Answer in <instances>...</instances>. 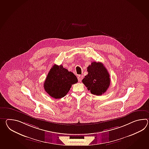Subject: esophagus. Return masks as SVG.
<instances>
[{
    "label": "esophagus",
    "instance_id": "obj_1",
    "mask_svg": "<svg viewBox=\"0 0 149 149\" xmlns=\"http://www.w3.org/2000/svg\"><path fill=\"white\" fill-rule=\"evenodd\" d=\"M78 80H79V82H81V81H82V79H83V76L82 75H79L78 76Z\"/></svg>",
    "mask_w": 149,
    "mask_h": 149
}]
</instances>
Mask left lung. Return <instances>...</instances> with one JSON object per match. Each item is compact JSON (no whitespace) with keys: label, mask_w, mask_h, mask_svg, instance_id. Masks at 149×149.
I'll return each instance as SVG.
<instances>
[{"label":"left lung","mask_w":149,"mask_h":149,"mask_svg":"<svg viewBox=\"0 0 149 149\" xmlns=\"http://www.w3.org/2000/svg\"><path fill=\"white\" fill-rule=\"evenodd\" d=\"M88 75L82 82L91 93L100 96L106 93L110 85L111 79L107 70L101 63L93 62L87 68Z\"/></svg>","instance_id":"8db88e82"}]
</instances>
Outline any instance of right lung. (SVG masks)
Returning a JSON list of instances; mask_svg holds the SVG:
<instances>
[{
  "mask_svg": "<svg viewBox=\"0 0 149 149\" xmlns=\"http://www.w3.org/2000/svg\"><path fill=\"white\" fill-rule=\"evenodd\" d=\"M77 82L76 76L72 72L63 68L61 65H54L47 75L44 88L51 97L59 99L66 96L72 85Z\"/></svg>",
  "mask_w": 149,
  "mask_h": 149,
  "instance_id": "obj_1",
  "label": "right lung"
}]
</instances>
